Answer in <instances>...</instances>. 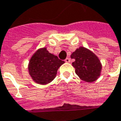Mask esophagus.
Segmentation results:
<instances>
[{"label":"esophagus","instance_id":"34e87169","mask_svg":"<svg viewBox=\"0 0 121 121\" xmlns=\"http://www.w3.org/2000/svg\"><path fill=\"white\" fill-rule=\"evenodd\" d=\"M65 62H67V63H69V62H70V58H69V57H67L65 60Z\"/></svg>","mask_w":121,"mask_h":121}]
</instances>
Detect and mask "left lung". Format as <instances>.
Segmentation results:
<instances>
[{
    "label": "left lung",
    "instance_id": "1",
    "mask_svg": "<svg viewBox=\"0 0 121 121\" xmlns=\"http://www.w3.org/2000/svg\"><path fill=\"white\" fill-rule=\"evenodd\" d=\"M71 58L75 60L72 65L81 80L91 83L96 81L101 75V63L91 50L84 47H79L72 53Z\"/></svg>",
    "mask_w": 121,
    "mask_h": 121
}]
</instances>
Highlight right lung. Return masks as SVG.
<instances>
[{"label":"right lung","instance_id":"obj_1","mask_svg":"<svg viewBox=\"0 0 121 121\" xmlns=\"http://www.w3.org/2000/svg\"><path fill=\"white\" fill-rule=\"evenodd\" d=\"M64 61L50 53L46 48H40L33 54L28 64V72L34 81L46 85L56 78L58 68Z\"/></svg>","mask_w":121,"mask_h":121}]
</instances>
